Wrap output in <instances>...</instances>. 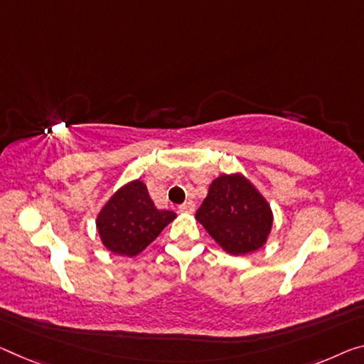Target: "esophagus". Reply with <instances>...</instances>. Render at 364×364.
I'll return each instance as SVG.
<instances>
[{"instance_id":"34e87169","label":"esophagus","mask_w":364,"mask_h":364,"mask_svg":"<svg viewBox=\"0 0 364 364\" xmlns=\"http://www.w3.org/2000/svg\"><path fill=\"white\" fill-rule=\"evenodd\" d=\"M178 211H182V213H192V211H195V203L193 201H186V203L178 205Z\"/></svg>"}]
</instances>
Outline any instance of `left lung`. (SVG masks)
<instances>
[{
    "label": "left lung",
    "mask_w": 364,
    "mask_h": 364,
    "mask_svg": "<svg viewBox=\"0 0 364 364\" xmlns=\"http://www.w3.org/2000/svg\"><path fill=\"white\" fill-rule=\"evenodd\" d=\"M197 220L226 252L245 255L260 249L273 215L265 198L242 176H220L197 211Z\"/></svg>",
    "instance_id": "obj_1"
}]
</instances>
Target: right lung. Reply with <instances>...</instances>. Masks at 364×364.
Masks as SVG:
<instances>
[{"instance_id": "obj_1", "label": "right lung", "mask_w": 364, "mask_h": 364, "mask_svg": "<svg viewBox=\"0 0 364 364\" xmlns=\"http://www.w3.org/2000/svg\"><path fill=\"white\" fill-rule=\"evenodd\" d=\"M174 218V211L156 208L141 181H133L107 201L97 216V229L104 245L112 252L135 257Z\"/></svg>"}]
</instances>
